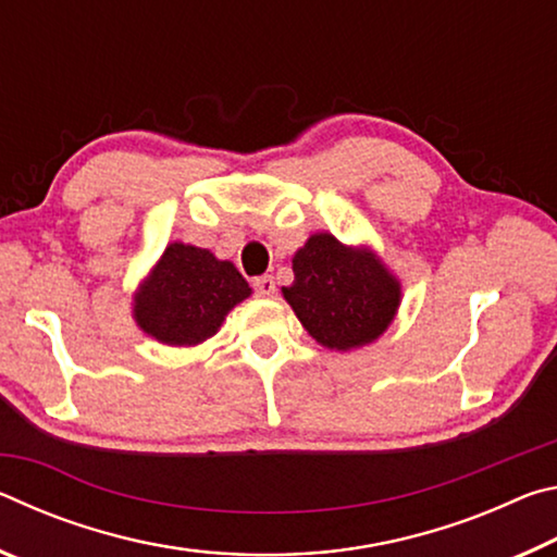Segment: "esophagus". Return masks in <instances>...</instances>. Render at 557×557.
<instances>
[{"mask_svg": "<svg viewBox=\"0 0 557 557\" xmlns=\"http://www.w3.org/2000/svg\"><path fill=\"white\" fill-rule=\"evenodd\" d=\"M252 287H256V292H258L260 297H272V295H275V280H272L270 275H262V277L252 280Z\"/></svg>", "mask_w": 557, "mask_h": 557, "instance_id": "34e87169", "label": "esophagus"}]
</instances>
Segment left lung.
Wrapping results in <instances>:
<instances>
[{
    "label": "left lung",
    "mask_w": 557,
    "mask_h": 557,
    "mask_svg": "<svg viewBox=\"0 0 557 557\" xmlns=\"http://www.w3.org/2000/svg\"><path fill=\"white\" fill-rule=\"evenodd\" d=\"M295 282L282 287L307 334L332 351L381 338L403 301V285L371 245H346L314 233L292 256Z\"/></svg>",
    "instance_id": "left-lung-1"
}]
</instances>
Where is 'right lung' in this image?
<instances>
[{
	"label": "right lung",
	"instance_id": "obj_1",
	"mask_svg": "<svg viewBox=\"0 0 557 557\" xmlns=\"http://www.w3.org/2000/svg\"><path fill=\"white\" fill-rule=\"evenodd\" d=\"M252 295L231 260L182 240L169 243L139 282L132 319L164 346H199L219 332L225 314Z\"/></svg>",
	"mask_w": 557,
	"mask_h": 557
}]
</instances>
